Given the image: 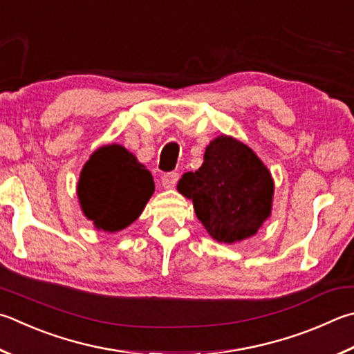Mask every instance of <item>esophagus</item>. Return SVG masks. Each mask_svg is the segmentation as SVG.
I'll return each mask as SVG.
<instances>
[{
  "mask_svg": "<svg viewBox=\"0 0 354 354\" xmlns=\"http://www.w3.org/2000/svg\"><path fill=\"white\" fill-rule=\"evenodd\" d=\"M179 179V175L176 171H170V173H165V175L162 176V185L164 189H173L176 185Z\"/></svg>",
  "mask_w": 354,
  "mask_h": 354,
  "instance_id": "obj_1",
  "label": "esophagus"
}]
</instances>
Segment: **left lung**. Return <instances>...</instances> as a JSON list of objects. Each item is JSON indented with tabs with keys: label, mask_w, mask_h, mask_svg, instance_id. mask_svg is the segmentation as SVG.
I'll list each match as a JSON object with an SVG mask.
<instances>
[{
	"label": "left lung",
	"mask_w": 354,
	"mask_h": 354,
	"mask_svg": "<svg viewBox=\"0 0 354 354\" xmlns=\"http://www.w3.org/2000/svg\"><path fill=\"white\" fill-rule=\"evenodd\" d=\"M176 189L192 199L198 220L218 243L254 236L272 212L271 171L250 147L226 134L210 140L203 165L184 173Z\"/></svg>",
	"instance_id": "1"
}]
</instances>
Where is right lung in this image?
I'll return each instance as SVG.
<instances>
[{"label":"right lung","instance_id":"obj_1","mask_svg":"<svg viewBox=\"0 0 354 354\" xmlns=\"http://www.w3.org/2000/svg\"><path fill=\"white\" fill-rule=\"evenodd\" d=\"M153 192L151 173L119 144L95 150L83 165L77 184L83 215L97 230L111 234L138 220Z\"/></svg>","mask_w":354,"mask_h":354}]
</instances>
